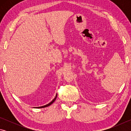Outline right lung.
Wrapping results in <instances>:
<instances>
[{
    "mask_svg": "<svg viewBox=\"0 0 131 131\" xmlns=\"http://www.w3.org/2000/svg\"><path fill=\"white\" fill-rule=\"evenodd\" d=\"M57 97V94L56 95V96H55V97H54V99H53V100H52L51 102H50L49 103L47 104V105H44V106H40V107H35V108H43V107H48V106H49L50 105H51V104H52L53 103H54V102L55 101V99H56Z\"/></svg>",
    "mask_w": 131,
    "mask_h": 131,
    "instance_id": "obj_1",
    "label": "right lung"
}]
</instances>
